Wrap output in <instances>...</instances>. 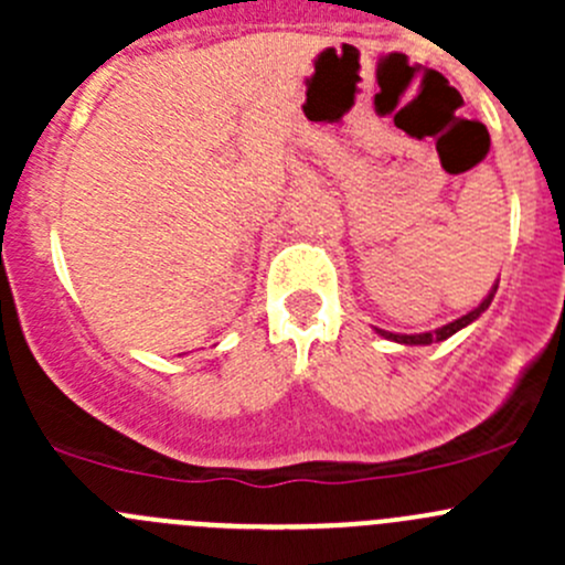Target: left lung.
<instances>
[{
	"instance_id": "1",
	"label": "left lung",
	"mask_w": 565,
	"mask_h": 565,
	"mask_svg": "<svg viewBox=\"0 0 565 565\" xmlns=\"http://www.w3.org/2000/svg\"><path fill=\"white\" fill-rule=\"evenodd\" d=\"M494 292H498V284H494V287L489 289V295L481 300V303L476 306V309L467 311L465 317L454 319V322L443 324V328L429 330V333H391V330H383V328H374V330H377V333L383 335V339H391V341H396V344H407V347H426V344H435V341H446V339H451L454 333H459L461 328H467V324L476 322V319L489 309V303H492Z\"/></svg>"
}]
</instances>
